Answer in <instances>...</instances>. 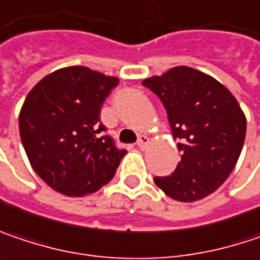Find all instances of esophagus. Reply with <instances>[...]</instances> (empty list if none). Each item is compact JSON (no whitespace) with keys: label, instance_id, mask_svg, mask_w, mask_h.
Instances as JSON below:
<instances>
[{"label":"esophagus","instance_id":"esophagus-1","mask_svg":"<svg viewBox=\"0 0 260 260\" xmlns=\"http://www.w3.org/2000/svg\"><path fill=\"white\" fill-rule=\"evenodd\" d=\"M137 146H138L140 149H146V147L149 146V137L140 135V137H138V141H137Z\"/></svg>","mask_w":260,"mask_h":260}]
</instances>
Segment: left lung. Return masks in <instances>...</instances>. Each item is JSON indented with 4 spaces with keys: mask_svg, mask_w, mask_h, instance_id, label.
Returning <instances> with one entry per match:
<instances>
[{
    "mask_svg": "<svg viewBox=\"0 0 260 260\" xmlns=\"http://www.w3.org/2000/svg\"><path fill=\"white\" fill-rule=\"evenodd\" d=\"M167 110L181 159L154 183L173 200L193 202L213 193L232 173L246 138V116L220 82L190 67L143 80Z\"/></svg>",
    "mask_w": 260,
    "mask_h": 260,
    "instance_id": "1",
    "label": "left lung"
}]
</instances>
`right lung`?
Returning <instances> with one entry per match:
<instances>
[{
	"label": "right lung",
	"instance_id": "1",
	"mask_svg": "<svg viewBox=\"0 0 260 260\" xmlns=\"http://www.w3.org/2000/svg\"><path fill=\"white\" fill-rule=\"evenodd\" d=\"M117 83L87 67H67L28 93L19 114L20 140L31 167L53 190L84 197L114 177L126 150L101 135L100 113Z\"/></svg>",
	"mask_w": 260,
	"mask_h": 260
}]
</instances>
